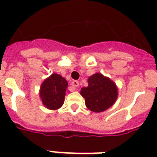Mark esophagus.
<instances>
[{
	"mask_svg": "<svg viewBox=\"0 0 157 157\" xmlns=\"http://www.w3.org/2000/svg\"><path fill=\"white\" fill-rule=\"evenodd\" d=\"M71 86H72L73 88H76V87H78L79 82L77 81H73L72 82H71Z\"/></svg>",
	"mask_w": 157,
	"mask_h": 157,
	"instance_id": "1",
	"label": "esophagus"
}]
</instances>
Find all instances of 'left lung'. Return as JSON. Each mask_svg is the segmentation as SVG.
I'll return each instance as SVG.
<instances>
[{"label":"left lung","instance_id":"8db88e82","mask_svg":"<svg viewBox=\"0 0 157 157\" xmlns=\"http://www.w3.org/2000/svg\"><path fill=\"white\" fill-rule=\"evenodd\" d=\"M88 86L81 89V94L86 99L89 110L103 112L112 107L117 98V89L113 81L102 74L95 73L89 77Z\"/></svg>","mask_w":157,"mask_h":157}]
</instances>
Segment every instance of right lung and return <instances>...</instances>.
<instances>
[{"instance_id": "right-lung-1", "label": "right lung", "mask_w": 157, "mask_h": 157, "mask_svg": "<svg viewBox=\"0 0 157 157\" xmlns=\"http://www.w3.org/2000/svg\"><path fill=\"white\" fill-rule=\"evenodd\" d=\"M67 81L59 74H52L40 86V96L43 104L51 110L59 109L63 104Z\"/></svg>"}]
</instances>
